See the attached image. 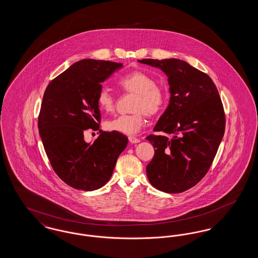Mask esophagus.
Returning a JSON list of instances; mask_svg holds the SVG:
<instances>
[{"mask_svg":"<svg viewBox=\"0 0 258 258\" xmlns=\"http://www.w3.org/2000/svg\"><path fill=\"white\" fill-rule=\"evenodd\" d=\"M128 140H130V142H131L132 144H136V143H139V142H140V139L136 138L135 136H130V137H128Z\"/></svg>","mask_w":258,"mask_h":258,"instance_id":"esophagus-1","label":"esophagus"}]
</instances>
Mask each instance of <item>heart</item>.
<instances>
[{
	"instance_id": "1",
	"label": "heart",
	"mask_w": 258,
	"mask_h": 258,
	"mask_svg": "<svg viewBox=\"0 0 258 258\" xmlns=\"http://www.w3.org/2000/svg\"><path fill=\"white\" fill-rule=\"evenodd\" d=\"M118 85L123 91L136 95L133 105L135 113L119 115L108 120L105 128L123 135H135L145 123V114L154 116L162 110L166 101L165 92L156 84L153 77L139 71L124 74L118 80ZM97 102L101 110L110 112L114 108L115 98L108 89L102 88L98 92Z\"/></svg>"
}]
</instances>
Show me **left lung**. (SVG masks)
Instances as JSON below:
<instances>
[{
	"mask_svg": "<svg viewBox=\"0 0 258 258\" xmlns=\"http://www.w3.org/2000/svg\"><path fill=\"white\" fill-rule=\"evenodd\" d=\"M167 76L170 99L147 139L155 156L146 167L151 184L168 194L192 187L206 175L224 135L217 87L207 74L180 59H143Z\"/></svg>",
	"mask_w": 258,
	"mask_h": 258,
	"instance_id": "left-lung-1",
	"label": "left lung"
}]
</instances>
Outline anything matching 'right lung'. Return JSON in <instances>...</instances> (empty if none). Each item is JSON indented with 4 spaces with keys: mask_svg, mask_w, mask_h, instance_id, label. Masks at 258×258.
<instances>
[{
    "mask_svg": "<svg viewBox=\"0 0 258 258\" xmlns=\"http://www.w3.org/2000/svg\"><path fill=\"white\" fill-rule=\"evenodd\" d=\"M122 63L85 59L74 62L46 88L38 117V132L50 163L66 184L92 191L106 184L127 145V137L99 132L86 142L88 128L98 131L99 90Z\"/></svg>",
    "mask_w": 258,
    "mask_h": 258,
    "instance_id": "right-lung-1",
    "label": "right lung"
}]
</instances>
